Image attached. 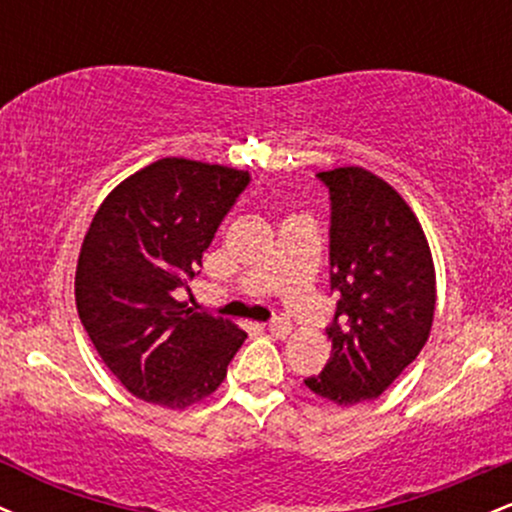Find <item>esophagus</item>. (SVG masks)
Instances as JSON below:
<instances>
[{"mask_svg": "<svg viewBox=\"0 0 512 512\" xmlns=\"http://www.w3.org/2000/svg\"><path fill=\"white\" fill-rule=\"evenodd\" d=\"M291 330H293V325H291L289 317H274V320L269 322V332H272L276 339L289 337Z\"/></svg>", "mask_w": 512, "mask_h": 512, "instance_id": "esophagus-1", "label": "esophagus"}]
</instances>
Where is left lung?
<instances>
[{"mask_svg": "<svg viewBox=\"0 0 512 512\" xmlns=\"http://www.w3.org/2000/svg\"><path fill=\"white\" fill-rule=\"evenodd\" d=\"M330 187L332 356L305 387L339 407L375 399L424 349L436 313V267L424 228L390 182L366 168L317 173Z\"/></svg>", "mask_w": 512, "mask_h": 512, "instance_id": "8db88e82", "label": "left lung"}]
</instances>
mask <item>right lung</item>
I'll return each instance as SVG.
<instances>
[{"label":"right lung","instance_id":"add662e5","mask_svg":"<svg viewBox=\"0 0 512 512\" xmlns=\"http://www.w3.org/2000/svg\"><path fill=\"white\" fill-rule=\"evenodd\" d=\"M248 182L245 170L219 163L158 158L122 180L93 216L76 262V310L134 397L180 411L202 402L248 337L175 298L199 274L202 252Z\"/></svg>","mask_w":512,"mask_h":512}]
</instances>
